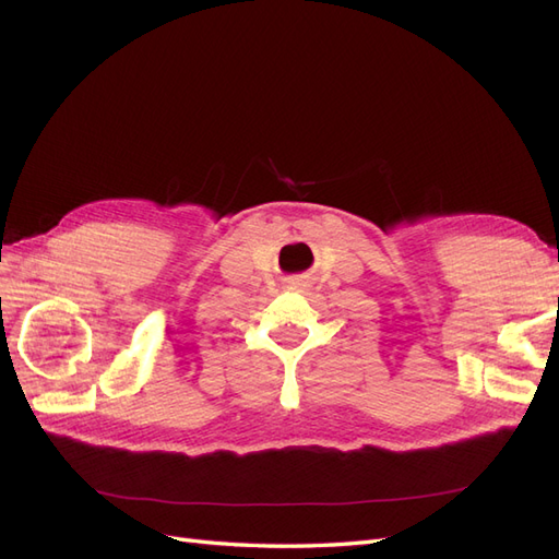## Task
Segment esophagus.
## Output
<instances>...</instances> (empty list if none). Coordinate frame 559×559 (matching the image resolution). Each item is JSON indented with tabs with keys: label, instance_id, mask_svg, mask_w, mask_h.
Here are the masks:
<instances>
[{
	"label": "esophagus",
	"instance_id": "esophagus-1",
	"mask_svg": "<svg viewBox=\"0 0 559 559\" xmlns=\"http://www.w3.org/2000/svg\"><path fill=\"white\" fill-rule=\"evenodd\" d=\"M308 286H310L308 277H294V280L289 282V289H296V292H302V289H308Z\"/></svg>",
	"mask_w": 559,
	"mask_h": 559
}]
</instances>
